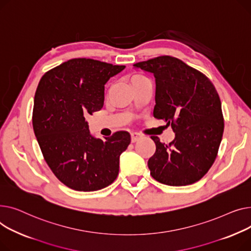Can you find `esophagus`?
Segmentation results:
<instances>
[{
	"instance_id": "esophagus-1",
	"label": "esophagus",
	"mask_w": 251,
	"mask_h": 251,
	"mask_svg": "<svg viewBox=\"0 0 251 251\" xmlns=\"http://www.w3.org/2000/svg\"><path fill=\"white\" fill-rule=\"evenodd\" d=\"M130 136H131V142H132V143L137 142V141L141 138V135L138 134V132H131Z\"/></svg>"
}]
</instances>
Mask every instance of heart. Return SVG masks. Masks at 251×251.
Returning a JSON list of instances; mask_svg holds the SVG:
<instances>
[{
    "mask_svg": "<svg viewBox=\"0 0 251 251\" xmlns=\"http://www.w3.org/2000/svg\"><path fill=\"white\" fill-rule=\"evenodd\" d=\"M137 77H144V76H142V75H136L134 78H137Z\"/></svg>",
    "mask_w": 251,
    "mask_h": 251,
    "instance_id": "heart-1",
    "label": "heart"
}]
</instances>
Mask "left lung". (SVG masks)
Listing matches in <instances>:
<instances>
[{
	"label": "left lung",
	"mask_w": 251,
	"mask_h": 251,
	"mask_svg": "<svg viewBox=\"0 0 251 251\" xmlns=\"http://www.w3.org/2000/svg\"><path fill=\"white\" fill-rule=\"evenodd\" d=\"M134 67L154 75L153 115L171 125L175 132L169 145L151 137L156 145L148 161L152 177L171 186L199 181L214 164L224 131L222 105L215 86L202 73L170 55Z\"/></svg>",
	"instance_id": "obj_1"
}]
</instances>
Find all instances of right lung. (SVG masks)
<instances>
[{
  "mask_svg": "<svg viewBox=\"0 0 251 251\" xmlns=\"http://www.w3.org/2000/svg\"><path fill=\"white\" fill-rule=\"evenodd\" d=\"M126 66L73 58L47 72L34 96L32 126L43 158L56 178L78 191H94L119 175L130 143L126 130L94 138L85 117L103 107L104 85Z\"/></svg>",
  "mask_w": 251,
  "mask_h": 251,
  "instance_id": "obj_1",
  "label": "right lung"
}]
</instances>
